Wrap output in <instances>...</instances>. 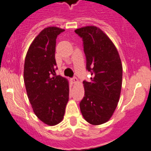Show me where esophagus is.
Wrapping results in <instances>:
<instances>
[{"label":"esophagus","mask_w":151,"mask_h":151,"mask_svg":"<svg viewBox=\"0 0 151 151\" xmlns=\"http://www.w3.org/2000/svg\"><path fill=\"white\" fill-rule=\"evenodd\" d=\"M71 82H72L73 83H78V80H77V77H73V78H71Z\"/></svg>","instance_id":"esophagus-1"}]
</instances>
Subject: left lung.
I'll return each instance as SVG.
<instances>
[{
    "instance_id": "8db88e82",
    "label": "left lung",
    "mask_w": 151,
    "mask_h": 151,
    "mask_svg": "<svg viewBox=\"0 0 151 151\" xmlns=\"http://www.w3.org/2000/svg\"><path fill=\"white\" fill-rule=\"evenodd\" d=\"M74 32L83 39L86 69L85 96L80 103L84 119L91 125L110 119L117 106L122 88V65L119 53L110 38L96 26H85Z\"/></svg>"
}]
</instances>
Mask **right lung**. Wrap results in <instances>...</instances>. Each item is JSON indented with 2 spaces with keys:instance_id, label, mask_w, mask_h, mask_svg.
I'll use <instances>...</instances> for the list:
<instances>
[{
  "instance_id": "add662e5",
  "label": "right lung",
  "mask_w": 151,
  "mask_h": 151,
  "mask_svg": "<svg viewBox=\"0 0 151 151\" xmlns=\"http://www.w3.org/2000/svg\"><path fill=\"white\" fill-rule=\"evenodd\" d=\"M64 29L55 26L42 30L28 49L24 63L25 86L35 115L49 125L63 119L68 101V82L56 75L57 37Z\"/></svg>"
}]
</instances>
